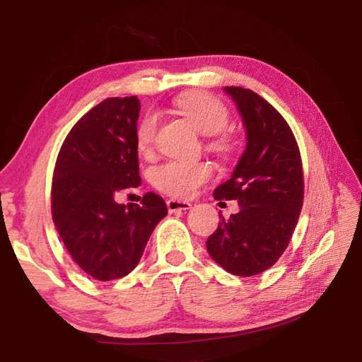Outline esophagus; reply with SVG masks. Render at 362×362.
Segmentation results:
<instances>
[{"instance_id": "34e87169", "label": "esophagus", "mask_w": 362, "mask_h": 362, "mask_svg": "<svg viewBox=\"0 0 362 362\" xmlns=\"http://www.w3.org/2000/svg\"><path fill=\"white\" fill-rule=\"evenodd\" d=\"M169 212H182V211H188L192 207V203L188 201H182V199H168L166 201Z\"/></svg>"}]
</instances>
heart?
<instances>
[{
    "label": "heart",
    "mask_w": 362,
    "mask_h": 362,
    "mask_svg": "<svg viewBox=\"0 0 362 362\" xmlns=\"http://www.w3.org/2000/svg\"><path fill=\"white\" fill-rule=\"evenodd\" d=\"M175 108L193 122L196 129L211 136L207 146L220 156H231L235 142L222 131L230 122V110L225 103L207 93H187L177 97ZM158 131V116L150 112L144 115L136 127L137 148L148 153L155 144ZM212 177V168L207 163L168 161L153 170V183L163 193L174 198H189L198 188Z\"/></svg>",
    "instance_id": "heart-1"
}]
</instances>
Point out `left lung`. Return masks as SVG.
<instances>
[{
  "label": "left lung",
  "mask_w": 362,
  "mask_h": 362,
  "mask_svg": "<svg viewBox=\"0 0 362 362\" xmlns=\"http://www.w3.org/2000/svg\"><path fill=\"white\" fill-rule=\"evenodd\" d=\"M246 126L247 145L216 199H236L240 212L222 218L207 252L236 276L265 272L289 246L303 206V169L297 140L276 108L254 90L230 86Z\"/></svg>",
  "instance_id": "1"
}]
</instances>
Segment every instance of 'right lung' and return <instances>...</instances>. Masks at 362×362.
Wrapping results in <instances>:
<instances>
[{
  "instance_id": "right-lung-1",
  "label": "right lung",
  "mask_w": 362,
  "mask_h": 362,
  "mask_svg": "<svg viewBox=\"0 0 362 362\" xmlns=\"http://www.w3.org/2000/svg\"><path fill=\"white\" fill-rule=\"evenodd\" d=\"M140 100L110 97L90 108L64 140L54 168V225L76 265L99 281L126 276L168 207L146 193L140 204H118L121 189L137 188L136 127Z\"/></svg>"
}]
</instances>
